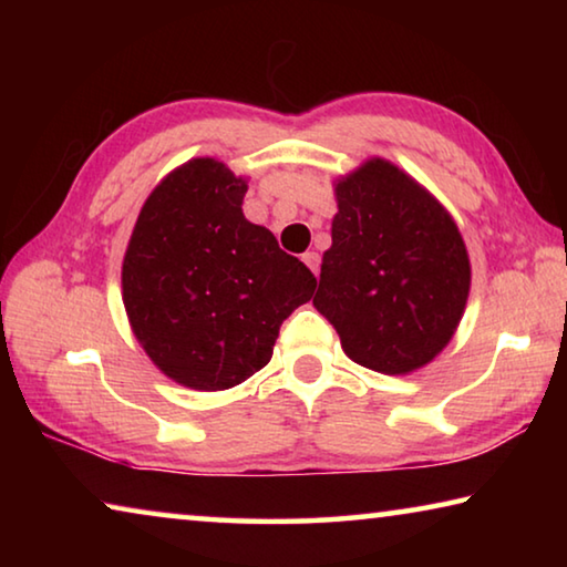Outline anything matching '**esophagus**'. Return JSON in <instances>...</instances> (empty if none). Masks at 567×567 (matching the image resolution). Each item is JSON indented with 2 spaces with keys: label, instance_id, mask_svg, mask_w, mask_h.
Wrapping results in <instances>:
<instances>
[{
  "label": "esophagus",
  "instance_id": "1",
  "mask_svg": "<svg viewBox=\"0 0 567 567\" xmlns=\"http://www.w3.org/2000/svg\"><path fill=\"white\" fill-rule=\"evenodd\" d=\"M302 262H305L307 267H310V270H312L315 275H318V270H320V255H318V252H305V255H302Z\"/></svg>",
  "mask_w": 567,
  "mask_h": 567
}]
</instances>
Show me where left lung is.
Returning a JSON list of instances; mask_svg holds the SVG:
<instances>
[{
    "instance_id": "left-lung-1",
    "label": "left lung",
    "mask_w": 567,
    "mask_h": 567,
    "mask_svg": "<svg viewBox=\"0 0 567 567\" xmlns=\"http://www.w3.org/2000/svg\"><path fill=\"white\" fill-rule=\"evenodd\" d=\"M334 199L312 305L352 362L382 375L425 368L453 340L470 295V257L453 215L382 157L334 182Z\"/></svg>"
}]
</instances>
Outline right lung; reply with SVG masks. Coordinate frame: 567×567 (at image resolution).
<instances>
[{
	"label": "right lung",
	"mask_w": 567,
	"mask_h": 567,
	"mask_svg": "<svg viewBox=\"0 0 567 567\" xmlns=\"http://www.w3.org/2000/svg\"><path fill=\"white\" fill-rule=\"evenodd\" d=\"M247 179L195 157L150 192L122 262L134 338L169 380L229 390L272 358L315 275L243 215Z\"/></svg>",
	"instance_id": "right-lung-1"
}]
</instances>
